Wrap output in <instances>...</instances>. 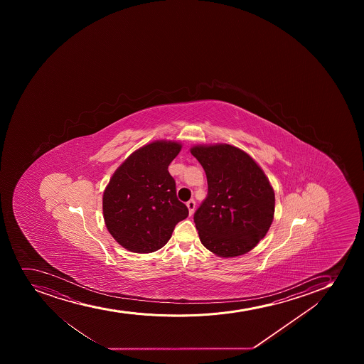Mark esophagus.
<instances>
[{"instance_id":"esophagus-1","label":"esophagus","mask_w":364,"mask_h":364,"mask_svg":"<svg viewBox=\"0 0 364 364\" xmlns=\"http://www.w3.org/2000/svg\"><path fill=\"white\" fill-rule=\"evenodd\" d=\"M186 205H188V213H190V215H192V213H195L196 202L193 200V199L188 200V202L186 203Z\"/></svg>"}]
</instances>
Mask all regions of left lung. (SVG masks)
Returning a JSON list of instances; mask_svg holds the SVG:
<instances>
[{
	"label": "left lung",
	"mask_w": 364,
	"mask_h": 364,
	"mask_svg": "<svg viewBox=\"0 0 364 364\" xmlns=\"http://www.w3.org/2000/svg\"><path fill=\"white\" fill-rule=\"evenodd\" d=\"M208 196L195 213L203 245L222 257L250 252L269 230L275 196L269 180L245 151L230 144L196 146Z\"/></svg>",
	"instance_id": "1"
}]
</instances>
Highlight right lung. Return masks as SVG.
<instances>
[{
    "instance_id": "obj_1",
    "label": "right lung",
    "mask_w": 364,
    "mask_h": 364,
    "mask_svg": "<svg viewBox=\"0 0 364 364\" xmlns=\"http://www.w3.org/2000/svg\"><path fill=\"white\" fill-rule=\"evenodd\" d=\"M181 144L155 141L134 151L109 181L103 193L105 225L129 252H153L162 248L188 206L176 197L168 166Z\"/></svg>"
}]
</instances>
